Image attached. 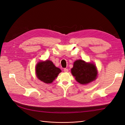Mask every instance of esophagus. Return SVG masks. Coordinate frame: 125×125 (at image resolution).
Here are the masks:
<instances>
[{
	"mask_svg": "<svg viewBox=\"0 0 125 125\" xmlns=\"http://www.w3.org/2000/svg\"><path fill=\"white\" fill-rule=\"evenodd\" d=\"M68 70H69L68 69H67V68H65V69H63V71H65V72H66V73H67V72L68 71Z\"/></svg>",
	"mask_w": 125,
	"mask_h": 125,
	"instance_id": "obj_1",
	"label": "esophagus"
}]
</instances>
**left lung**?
Returning <instances> with one entry per match:
<instances>
[{"label":"left lung","instance_id":"obj_1","mask_svg":"<svg viewBox=\"0 0 125 125\" xmlns=\"http://www.w3.org/2000/svg\"><path fill=\"white\" fill-rule=\"evenodd\" d=\"M71 71L76 81L81 84L89 83L95 80L97 77V70L95 65L82 60L75 61Z\"/></svg>","mask_w":125,"mask_h":125}]
</instances>
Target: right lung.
<instances>
[{"instance_id":"obj_1","label":"right lung","mask_w":125,"mask_h":125,"mask_svg":"<svg viewBox=\"0 0 125 125\" xmlns=\"http://www.w3.org/2000/svg\"><path fill=\"white\" fill-rule=\"evenodd\" d=\"M35 71L37 78L45 83H51L62 72L49 60L37 63Z\"/></svg>"}]
</instances>
